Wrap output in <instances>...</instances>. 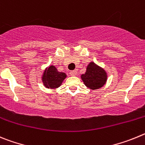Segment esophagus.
I'll use <instances>...</instances> for the list:
<instances>
[{
  "label": "esophagus",
  "instance_id": "34e87169",
  "mask_svg": "<svg viewBox=\"0 0 145 145\" xmlns=\"http://www.w3.org/2000/svg\"><path fill=\"white\" fill-rule=\"evenodd\" d=\"M77 74V71H75V70H73V71H70V75L71 76H76Z\"/></svg>",
  "mask_w": 145,
  "mask_h": 145
}]
</instances>
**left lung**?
<instances>
[{
	"label": "left lung",
	"mask_w": 145,
	"mask_h": 145,
	"mask_svg": "<svg viewBox=\"0 0 145 145\" xmlns=\"http://www.w3.org/2000/svg\"><path fill=\"white\" fill-rule=\"evenodd\" d=\"M81 76L84 84L92 89L100 88L105 84L107 80L105 71L93 62L88 65L85 74Z\"/></svg>",
	"instance_id": "8db88e82"
}]
</instances>
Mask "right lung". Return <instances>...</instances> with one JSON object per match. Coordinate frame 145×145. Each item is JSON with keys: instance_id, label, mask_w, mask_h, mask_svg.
Returning <instances> with one entry per match:
<instances>
[{"instance_id": "add662e5", "label": "right lung", "mask_w": 145, "mask_h": 145, "mask_svg": "<svg viewBox=\"0 0 145 145\" xmlns=\"http://www.w3.org/2000/svg\"><path fill=\"white\" fill-rule=\"evenodd\" d=\"M66 77L63 72H58L56 68L51 66L45 70L42 76L44 85L48 88H56L61 84L63 79Z\"/></svg>"}]
</instances>
